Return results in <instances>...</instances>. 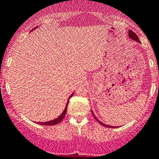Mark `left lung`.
<instances>
[{"mask_svg": "<svg viewBox=\"0 0 159 159\" xmlns=\"http://www.w3.org/2000/svg\"><path fill=\"white\" fill-rule=\"evenodd\" d=\"M128 36H129V38H131L132 40H134V41H137V42L140 43V41H139V38H138V36H137V34H136L135 33H134V31H132L131 30H129V31H128ZM91 112H92V114H93L94 118H95V119L97 120V121H98V123L100 124L101 125H102V126H104V127H107V128H116V127H112V126H110V125H106V124H104L103 122L100 121H99V120L98 119V118H97V117L95 116V115H94V113L93 112V111H92V110H91Z\"/></svg>", "mask_w": 159, "mask_h": 159, "instance_id": "left-lung-1", "label": "left lung"}]
</instances>
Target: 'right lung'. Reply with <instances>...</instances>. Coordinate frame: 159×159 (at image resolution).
Returning a JSON list of instances; mask_svg holds the SVG:
<instances>
[{
    "instance_id": "right-lung-1",
    "label": "right lung",
    "mask_w": 159,
    "mask_h": 159,
    "mask_svg": "<svg viewBox=\"0 0 159 159\" xmlns=\"http://www.w3.org/2000/svg\"><path fill=\"white\" fill-rule=\"evenodd\" d=\"M36 28H38V27L34 28V29H33L31 31H33L34 29H36ZM72 96H73V93H71L70 97H69V99H68L67 103H66V106L65 109H64V110H63V111H62V114H61L60 116L58 117V118H55V119L51 120V121H49L37 122V124H39V125H57V124L60 123V121H62V120H63V118H65V116H66V111H67V106H68V104H69V99H70L71 97H72Z\"/></svg>"
}]
</instances>
